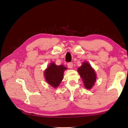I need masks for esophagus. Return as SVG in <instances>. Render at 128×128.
I'll list each match as a JSON object with an SVG mask.
<instances>
[{
    "label": "esophagus",
    "mask_w": 128,
    "mask_h": 128,
    "mask_svg": "<svg viewBox=\"0 0 128 128\" xmlns=\"http://www.w3.org/2000/svg\"><path fill=\"white\" fill-rule=\"evenodd\" d=\"M67 66H68V68H69L71 69V68H73V63H72V62H68V64H67Z\"/></svg>",
    "instance_id": "1"
}]
</instances>
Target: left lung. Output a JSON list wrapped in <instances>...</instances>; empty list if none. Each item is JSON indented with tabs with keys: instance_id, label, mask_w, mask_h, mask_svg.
<instances>
[{
	"instance_id": "left-lung-1",
	"label": "left lung",
	"mask_w": 128,
	"mask_h": 128,
	"mask_svg": "<svg viewBox=\"0 0 128 128\" xmlns=\"http://www.w3.org/2000/svg\"><path fill=\"white\" fill-rule=\"evenodd\" d=\"M78 72L84 83L86 88L91 89L96 80V74L94 69L88 62H83L82 65L78 68Z\"/></svg>"
}]
</instances>
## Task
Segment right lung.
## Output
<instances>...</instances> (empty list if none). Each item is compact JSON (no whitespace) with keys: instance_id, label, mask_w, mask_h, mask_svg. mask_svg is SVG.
<instances>
[{"instance_id":"obj_1","label":"right lung","mask_w":128,"mask_h":128,"mask_svg":"<svg viewBox=\"0 0 128 128\" xmlns=\"http://www.w3.org/2000/svg\"><path fill=\"white\" fill-rule=\"evenodd\" d=\"M66 69L63 65L56 66L54 62H51L44 72L46 82L52 87H58L63 79L64 72Z\"/></svg>"}]
</instances>
